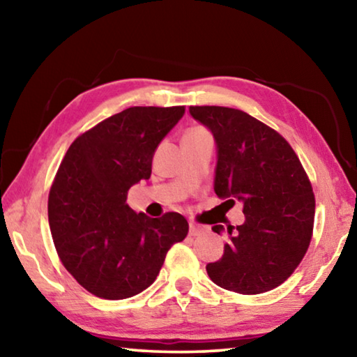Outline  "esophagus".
<instances>
[{"instance_id":"obj_1","label":"esophagus","mask_w":357,"mask_h":357,"mask_svg":"<svg viewBox=\"0 0 357 357\" xmlns=\"http://www.w3.org/2000/svg\"><path fill=\"white\" fill-rule=\"evenodd\" d=\"M209 228L200 225V223H190V234L192 236H202V234L208 233Z\"/></svg>"}]
</instances>
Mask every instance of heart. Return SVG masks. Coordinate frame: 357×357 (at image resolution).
<instances>
[{"label": "heart", "instance_id": "obj_1", "mask_svg": "<svg viewBox=\"0 0 357 357\" xmlns=\"http://www.w3.org/2000/svg\"><path fill=\"white\" fill-rule=\"evenodd\" d=\"M203 134H208V130L203 129V128H192V129H189V130L185 132L184 137H183V140H189V138L200 137V135H203Z\"/></svg>", "mask_w": 357, "mask_h": 357}]
</instances>
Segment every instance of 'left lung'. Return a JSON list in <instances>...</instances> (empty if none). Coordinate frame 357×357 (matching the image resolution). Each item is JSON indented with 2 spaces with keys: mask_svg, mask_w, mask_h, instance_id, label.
<instances>
[{
  "mask_svg": "<svg viewBox=\"0 0 357 357\" xmlns=\"http://www.w3.org/2000/svg\"><path fill=\"white\" fill-rule=\"evenodd\" d=\"M217 143L214 190L222 204L243 203L245 222L227 228L223 255L206 266L209 279L229 291L259 294L282 285L310 245L315 195L310 179L279 132L243 110L190 107ZM213 231L225 233L222 225Z\"/></svg>",
  "mask_w": 357,
  "mask_h": 357,
  "instance_id": "obj_1",
  "label": "left lung"
}]
</instances>
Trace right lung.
Returning <instances> with one entry per match:
<instances>
[{
    "label": "right lung",
    "instance_id": "add662e5",
    "mask_svg": "<svg viewBox=\"0 0 357 357\" xmlns=\"http://www.w3.org/2000/svg\"><path fill=\"white\" fill-rule=\"evenodd\" d=\"M185 107H130L78 135L48 195L58 257L80 285L102 299H126L159 275L167 252L189 233L178 213L135 214L128 192L149 179L155 148Z\"/></svg>",
    "mask_w": 357,
    "mask_h": 357
}]
</instances>
